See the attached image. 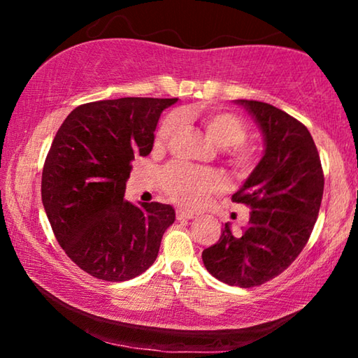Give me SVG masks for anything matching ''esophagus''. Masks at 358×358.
Wrapping results in <instances>:
<instances>
[{"instance_id": "obj_1", "label": "esophagus", "mask_w": 358, "mask_h": 358, "mask_svg": "<svg viewBox=\"0 0 358 358\" xmlns=\"http://www.w3.org/2000/svg\"><path fill=\"white\" fill-rule=\"evenodd\" d=\"M194 213L191 211H186V210H177V220L178 221H186V220H194Z\"/></svg>"}]
</instances>
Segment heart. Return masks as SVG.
<instances>
[{
    "instance_id": "obj_1",
    "label": "heart",
    "mask_w": 358,
    "mask_h": 358,
    "mask_svg": "<svg viewBox=\"0 0 358 358\" xmlns=\"http://www.w3.org/2000/svg\"><path fill=\"white\" fill-rule=\"evenodd\" d=\"M194 117L203 126L207 136L221 147L227 164L238 177L252 173L260 161V150L256 143L248 142V124L238 115L226 110H202L196 115L181 112L169 113L156 131L155 145L162 148L171 141L180 126V118ZM161 186L171 201L187 208L201 207L211 194L224 189V178L210 169H201L175 162L162 169Z\"/></svg>"
}]
</instances>
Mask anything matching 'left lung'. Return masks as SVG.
Returning a JSON list of instances; mask_svg holds the SVG:
<instances>
[{"label": "left lung", "mask_w": 358, "mask_h": 358, "mask_svg": "<svg viewBox=\"0 0 358 358\" xmlns=\"http://www.w3.org/2000/svg\"><path fill=\"white\" fill-rule=\"evenodd\" d=\"M264 134V156L232 202L251 208L243 232L229 224L217 243L202 252L216 280L238 287L260 286L281 275L310 240L324 194V172L310 131L281 108L238 99Z\"/></svg>", "instance_id": "obj_1"}]
</instances>
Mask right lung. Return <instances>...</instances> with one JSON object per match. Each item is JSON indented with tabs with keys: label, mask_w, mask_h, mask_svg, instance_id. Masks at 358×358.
Segmentation results:
<instances>
[{
	"label": "right lung",
	"mask_w": 358,
	"mask_h": 358,
	"mask_svg": "<svg viewBox=\"0 0 358 358\" xmlns=\"http://www.w3.org/2000/svg\"><path fill=\"white\" fill-rule=\"evenodd\" d=\"M178 99L120 98L82 104L59 126L42 171V203L68 257L98 280L121 282L148 270L171 205L124 199L132 161L150 155L164 108Z\"/></svg>",
	"instance_id": "add662e5"
}]
</instances>
